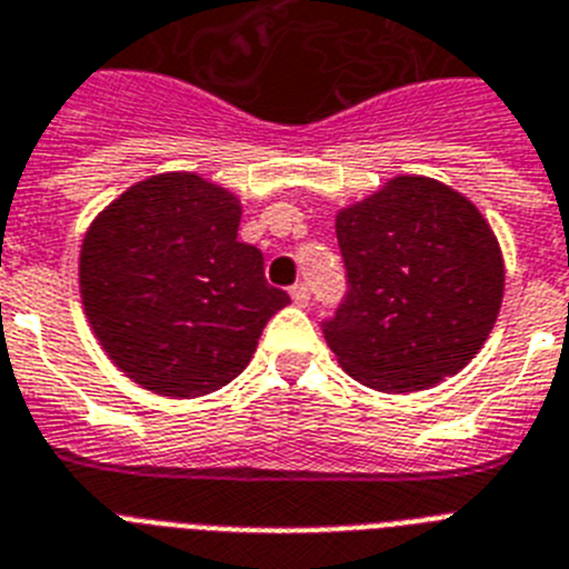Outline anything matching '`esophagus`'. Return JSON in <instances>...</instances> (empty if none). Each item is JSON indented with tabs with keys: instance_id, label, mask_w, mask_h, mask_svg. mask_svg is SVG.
Returning a JSON list of instances; mask_svg holds the SVG:
<instances>
[{
	"instance_id": "obj_1",
	"label": "esophagus",
	"mask_w": 569,
	"mask_h": 569,
	"mask_svg": "<svg viewBox=\"0 0 569 569\" xmlns=\"http://www.w3.org/2000/svg\"><path fill=\"white\" fill-rule=\"evenodd\" d=\"M289 295H292V300L298 303V307H307L309 303V286L307 283H295L292 289H289Z\"/></svg>"
}]
</instances>
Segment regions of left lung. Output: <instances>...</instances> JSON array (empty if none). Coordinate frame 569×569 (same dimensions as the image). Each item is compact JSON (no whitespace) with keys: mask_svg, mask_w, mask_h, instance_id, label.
I'll return each instance as SVG.
<instances>
[{"mask_svg":"<svg viewBox=\"0 0 569 569\" xmlns=\"http://www.w3.org/2000/svg\"><path fill=\"white\" fill-rule=\"evenodd\" d=\"M348 300L325 339L357 382L386 395L432 389L491 336L506 262L491 224L459 189L395 174L336 212Z\"/></svg>","mask_w":569,"mask_h":569,"instance_id":"obj_1","label":"left lung"}]
</instances>
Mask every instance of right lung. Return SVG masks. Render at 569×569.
<instances>
[{
	"instance_id": "1",
	"label": "right lung",
	"mask_w": 569,
	"mask_h": 569,
	"mask_svg": "<svg viewBox=\"0 0 569 569\" xmlns=\"http://www.w3.org/2000/svg\"><path fill=\"white\" fill-rule=\"evenodd\" d=\"M242 201L196 172L137 180L90 221L78 253L81 303L119 371L192 400L237 380L289 295L239 242Z\"/></svg>"
}]
</instances>
